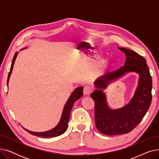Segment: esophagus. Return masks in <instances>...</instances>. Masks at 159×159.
I'll return each mask as SVG.
<instances>
[{"label":"esophagus","mask_w":159,"mask_h":159,"mask_svg":"<svg viewBox=\"0 0 159 159\" xmlns=\"http://www.w3.org/2000/svg\"><path fill=\"white\" fill-rule=\"evenodd\" d=\"M91 92H92V89L89 86H86L84 88V90H83V93H84V95H89Z\"/></svg>","instance_id":"esophagus-1"}]
</instances>
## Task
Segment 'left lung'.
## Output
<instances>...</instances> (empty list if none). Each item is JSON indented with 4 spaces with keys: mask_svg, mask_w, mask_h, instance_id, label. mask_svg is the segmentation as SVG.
I'll list each match as a JSON object with an SVG mask.
<instances>
[{
    "mask_svg": "<svg viewBox=\"0 0 159 159\" xmlns=\"http://www.w3.org/2000/svg\"><path fill=\"white\" fill-rule=\"evenodd\" d=\"M126 55L124 66L112 73H107L94 82L96 89L90 95L95 102V122L98 130L107 135L128 133L143 120L151 105L152 79L145 58L133 50L118 48ZM129 72L139 75L138 85L130 101L118 109H111L103 90Z\"/></svg>",
    "mask_w": 159,
    "mask_h": 159,
    "instance_id": "left-lung-1",
    "label": "left lung"
}]
</instances>
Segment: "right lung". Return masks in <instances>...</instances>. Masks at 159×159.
Segmentation results:
<instances>
[{
	"label": "right lung",
	"instance_id": "1",
	"mask_svg": "<svg viewBox=\"0 0 159 159\" xmlns=\"http://www.w3.org/2000/svg\"><path fill=\"white\" fill-rule=\"evenodd\" d=\"M26 48H25V49ZM17 55H18V52H16L13 57V58L11 66L10 68V71L9 72V74H8V77H7V87H8V82H9L10 77L11 74L12 73L15 61L16 60V57H17ZM82 95H83V87L82 86L77 88L73 91L72 93L70 96L68 100L67 101L66 104L64 106V109L62 111V116H61V118L59 122H58V124L54 128L50 129L49 131H44V132H34V131H31L25 129L22 126V127L27 132H28L29 133H30V134H31L33 135L41 137H44V138L55 137L59 136V135L63 134V133L66 131L67 128H68V122H69L70 116V112L71 110V108L73 107V105L75 101H77L78 99H79L82 97Z\"/></svg>",
	"mask_w": 159,
	"mask_h": 159
}]
</instances>
